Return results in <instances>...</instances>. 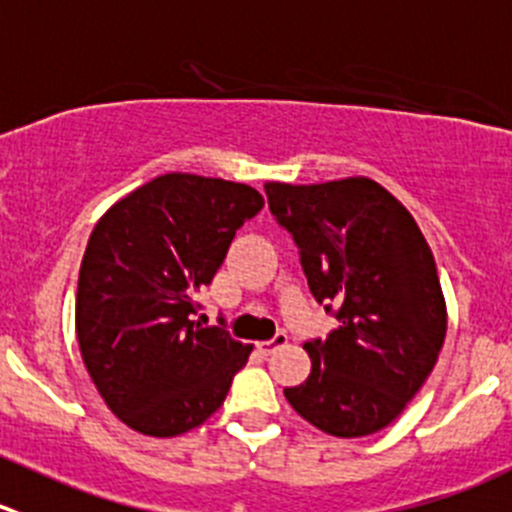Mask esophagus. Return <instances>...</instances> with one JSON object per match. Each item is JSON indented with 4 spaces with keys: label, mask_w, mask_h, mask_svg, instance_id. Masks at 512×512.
<instances>
[{
    "label": "esophagus",
    "mask_w": 512,
    "mask_h": 512,
    "mask_svg": "<svg viewBox=\"0 0 512 512\" xmlns=\"http://www.w3.org/2000/svg\"><path fill=\"white\" fill-rule=\"evenodd\" d=\"M285 345H287V335H285V332H277V335L272 337V340L260 342V345H257V350H260L262 355H270V352L280 350V347H285Z\"/></svg>",
    "instance_id": "1"
}]
</instances>
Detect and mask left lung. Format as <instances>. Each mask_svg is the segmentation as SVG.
<instances>
[{"mask_svg": "<svg viewBox=\"0 0 512 512\" xmlns=\"http://www.w3.org/2000/svg\"><path fill=\"white\" fill-rule=\"evenodd\" d=\"M265 192L300 247L312 295L340 322L325 340L305 342L312 370L285 388L287 403L335 438L388 428L433 372L448 330L438 267L418 222L370 177L267 182Z\"/></svg>", "mask_w": 512, "mask_h": 512, "instance_id": "8db88e82", "label": "left lung"}]
</instances>
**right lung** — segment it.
I'll return each instance as SVG.
<instances>
[{"mask_svg": "<svg viewBox=\"0 0 512 512\" xmlns=\"http://www.w3.org/2000/svg\"><path fill=\"white\" fill-rule=\"evenodd\" d=\"M262 205L242 182L170 172L114 202L94 225L74 322L94 388L127 428L175 438L225 403L252 345L195 322V295Z\"/></svg>", "mask_w": 512, "mask_h": 512, "instance_id": "add662e5", "label": "right lung"}]
</instances>
